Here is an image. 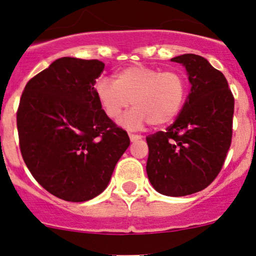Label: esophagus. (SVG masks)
Listing matches in <instances>:
<instances>
[{
	"mask_svg": "<svg viewBox=\"0 0 256 256\" xmlns=\"http://www.w3.org/2000/svg\"><path fill=\"white\" fill-rule=\"evenodd\" d=\"M128 137H130L131 141H137V140H141V136L136 135V134H128Z\"/></svg>",
	"mask_w": 256,
	"mask_h": 256,
	"instance_id": "obj_1",
	"label": "esophagus"
}]
</instances>
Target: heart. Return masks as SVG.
<instances>
[{
	"label": "heart",
	"instance_id": "heart-1",
	"mask_svg": "<svg viewBox=\"0 0 256 256\" xmlns=\"http://www.w3.org/2000/svg\"><path fill=\"white\" fill-rule=\"evenodd\" d=\"M188 86L179 71L132 64L115 74L114 80L102 78L96 83V94L109 119H118L132 104L134 109L121 119L130 128L163 126L179 114Z\"/></svg>",
	"mask_w": 256,
	"mask_h": 256
}]
</instances>
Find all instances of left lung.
<instances>
[{"mask_svg": "<svg viewBox=\"0 0 256 256\" xmlns=\"http://www.w3.org/2000/svg\"><path fill=\"white\" fill-rule=\"evenodd\" d=\"M182 64L192 92L166 131L148 135L147 176L158 192L185 196L208 186L218 176L233 134L234 96L223 74L202 56L172 58Z\"/></svg>", "mask_w": 256, "mask_h": 256, "instance_id": "obj_1", "label": "left lung"}]
</instances>
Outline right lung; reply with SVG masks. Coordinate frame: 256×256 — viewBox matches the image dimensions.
I'll return each mask as SVG.
<instances>
[{"label":"right lung","mask_w":256,"mask_h":256,"mask_svg":"<svg viewBox=\"0 0 256 256\" xmlns=\"http://www.w3.org/2000/svg\"><path fill=\"white\" fill-rule=\"evenodd\" d=\"M99 60L61 58L30 78L17 110L20 148L34 179L58 198L83 202L106 188L130 144L96 94Z\"/></svg>","instance_id":"right-lung-1"}]
</instances>
